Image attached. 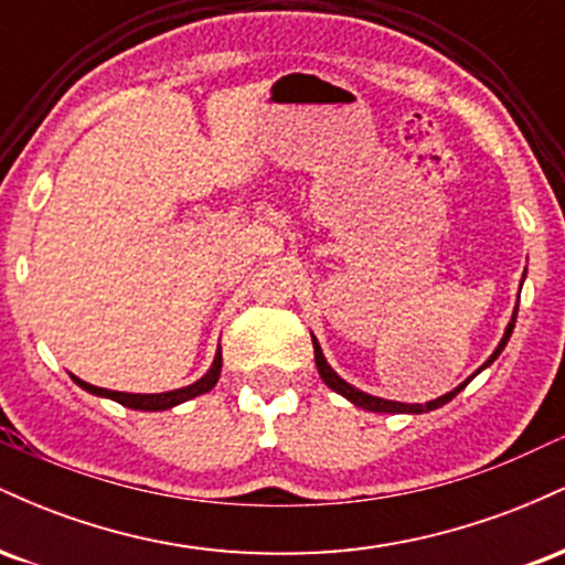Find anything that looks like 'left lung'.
I'll return each mask as SVG.
<instances>
[{"label": "left lung", "mask_w": 565, "mask_h": 565, "mask_svg": "<svg viewBox=\"0 0 565 565\" xmlns=\"http://www.w3.org/2000/svg\"><path fill=\"white\" fill-rule=\"evenodd\" d=\"M515 316H518V305H515V313H512V321L508 323V329H504V337H502V342H499L497 350H494V353L489 355V361H486V364H483L481 369H486V366H489V364H494V359H497V355L502 353L504 345H508V340H510L512 329H515ZM313 350H316V366H319V374H321V380L327 382V385L332 387L334 393L345 395V398L350 401V404H355V406L366 408V412H387V414H423V412H433V408H438V406L449 404V401L454 398V395H457L459 391H465V385H468V382H470L472 377H476L478 372H481V369H478V372L472 374V377H470L468 382H462V385H459V387H454L451 393L440 395V398H436V401H427V404H401V401H385V398H377V395H369V393H364V391H359V387L348 385V382L342 380L340 374H337L334 369L327 364V359H323V353H321V345H319V342H316V337H313Z\"/></svg>", "instance_id": "left-lung-1"}]
</instances>
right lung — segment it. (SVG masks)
<instances>
[{
    "label": "right lung",
    "instance_id": "add662e5",
    "mask_svg": "<svg viewBox=\"0 0 565 565\" xmlns=\"http://www.w3.org/2000/svg\"><path fill=\"white\" fill-rule=\"evenodd\" d=\"M220 369H223V350H217L215 361H212V369L204 374L199 382H193V385L188 387H180V391H170V393H119V391H106V387H95L89 385V382H84L79 377H74V382L79 387H84L87 393H95V395H103V398H111L116 404L121 406H129V408H138V412H164V408H172L178 404H183V401H191L196 398L201 393H210L212 387L217 385V377H220Z\"/></svg>",
    "mask_w": 565,
    "mask_h": 565
}]
</instances>
